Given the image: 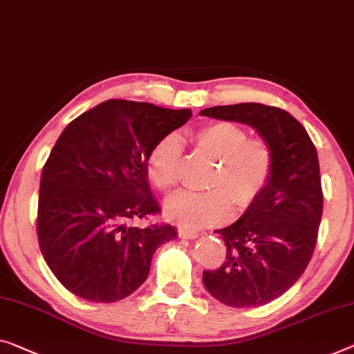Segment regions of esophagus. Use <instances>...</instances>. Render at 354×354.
<instances>
[{
    "mask_svg": "<svg viewBox=\"0 0 354 354\" xmlns=\"http://www.w3.org/2000/svg\"><path fill=\"white\" fill-rule=\"evenodd\" d=\"M178 236L182 239H189V241H193L199 236L198 231H193V230H187V227H178Z\"/></svg>",
    "mask_w": 354,
    "mask_h": 354,
    "instance_id": "1",
    "label": "esophagus"
}]
</instances>
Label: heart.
Wrapping results in <instances>:
<instances>
[{
    "mask_svg": "<svg viewBox=\"0 0 354 354\" xmlns=\"http://www.w3.org/2000/svg\"><path fill=\"white\" fill-rule=\"evenodd\" d=\"M193 142L210 158L218 160L209 192L182 189L166 201V215L185 227L218 225L230 218L234 203L239 210L250 207L268 185L274 169V153L263 138H248L242 127L231 122L204 124L193 131ZM182 142L167 134L151 147L147 167L151 180L162 192L177 183Z\"/></svg>",
    "mask_w": 354,
    "mask_h": 354,
    "instance_id": "heart-1",
    "label": "heart"
}]
</instances>
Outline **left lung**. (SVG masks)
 Here are the masks:
<instances>
[{"mask_svg": "<svg viewBox=\"0 0 354 354\" xmlns=\"http://www.w3.org/2000/svg\"><path fill=\"white\" fill-rule=\"evenodd\" d=\"M199 113L248 124L274 153L266 188L236 223L215 231L226 243V261L203 275L207 291L225 306H264L296 283L317 245L323 214L317 149L306 128L283 109L242 102Z\"/></svg>", "mask_w": 354, "mask_h": 354, "instance_id": "8db88e82", "label": "left lung"}]
</instances>
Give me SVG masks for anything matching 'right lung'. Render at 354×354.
<instances>
[{"label": "right lung", "instance_id": "obj_1", "mask_svg": "<svg viewBox=\"0 0 354 354\" xmlns=\"http://www.w3.org/2000/svg\"><path fill=\"white\" fill-rule=\"evenodd\" d=\"M189 117V109L109 100L59 134L41 176L37 237L47 266L75 296L124 299L147 280L156 248L177 239L171 225L128 221L160 212L147 158Z\"/></svg>", "mask_w": 354, "mask_h": 354}]
</instances>
